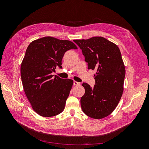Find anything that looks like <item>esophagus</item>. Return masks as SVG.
Listing matches in <instances>:
<instances>
[{
  "label": "esophagus",
  "mask_w": 149,
  "mask_h": 149,
  "mask_svg": "<svg viewBox=\"0 0 149 149\" xmlns=\"http://www.w3.org/2000/svg\"><path fill=\"white\" fill-rule=\"evenodd\" d=\"M73 84L74 85H75V86H79V85H80V83H79V82H77V81H74L73 82Z\"/></svg>",
  "instance_id": "esophagus-1"
}]
</instances>
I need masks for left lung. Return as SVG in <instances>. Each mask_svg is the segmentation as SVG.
Instances as JSON below:
<instances>
[{
	"label": "left lung",
	"instance_id": "obj_1",
	"mask_svg": "<svg viewBox=\"0 0 149 149\" xmlns=\"http://www.w3.org/2000/svg\"><path fill=\"white\" fill-rule=\"evenodd\" d=\"M74 42L82 49L88 69L96 70L93 88L82 84L85 93L81 98V109L91 118H106L116 109L124 91L125 70L120 49L102 37Z\"/></svg>",
	"mask_w": 149,
	"mask_h": 149
}]
</instances>
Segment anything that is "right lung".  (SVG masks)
I'll return each mask as SVG.
<instances>
[{
  "label": "right lung",
  "mask_w": 149,
  "mask_h": 149,
  "mask_svg": "<svg viewBox=\"0 0 149 149\" xmlns=\"http://www.w3.org/2000/svg\"><path fill=\"white\" fill-rule=\"evenodd\" d=\"M77 48L69 40L52 37L35 40L27 47L21 64V79L31 107L40 116H55L64 110L73 81L52 73L57 66L62 68L66 51Z\"/></svg>",
  "instance_id": "add662e5"
}]
</instances>
